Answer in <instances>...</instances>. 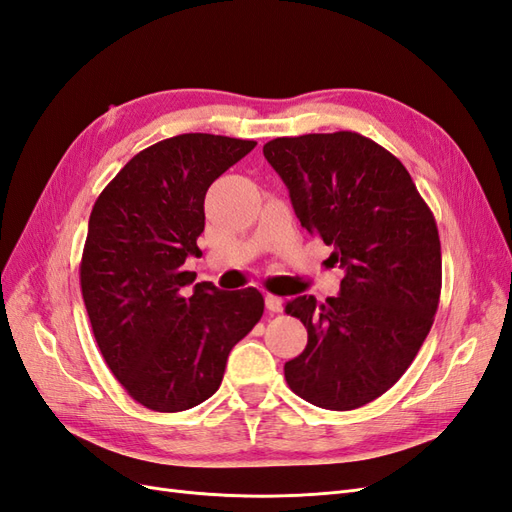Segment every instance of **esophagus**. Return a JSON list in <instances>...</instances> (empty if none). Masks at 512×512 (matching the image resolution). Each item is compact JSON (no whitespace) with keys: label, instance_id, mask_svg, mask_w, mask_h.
I'll use <instances>...</instances> for the list:
<instances>
[{"label":"esophagus","instance_id":"1","mask_svg":"<svg viewBox=\"0 0 512 512\" xmlns=\"http://www.w3.org/2000/svg\"><path fill=\"white\" fill-rule=\"evenodd\" d=\"M266 309L270 313H281L283 311V298L274 296V294H266Z\"/></svg>","mask_w":512,"mask_h":512}]
</instances>
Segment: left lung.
Returning a JSON list of instances; mask_svg holds the SVG:
<instances>
[{
	"label": "left lung",
	"mask_w": 512,
	"mask_h": 512,
	"mask_svg": "<svg viewBox=\"0 0 512 512\" xmlns=\"http://www.w3.org/2000/svg\"><path fill=\"white\" fill-rule=\"evenodd\" d=\"M264 155L300 225L333 246L329 261L344 270L339 296L285 305L309 335L285 381L320 409H359L398 383L435 322V216L398 157L357 131L274 138Z\"/></svg>",
	"instance_id": "left-lung-1"
}]
</instances>
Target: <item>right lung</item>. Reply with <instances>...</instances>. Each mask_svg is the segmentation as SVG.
Instances as JSON below:
<instances>
[{
    "label": "right lung",
    "instance_id": "add662e5",
    "mask_svg": "<svg viewBox=\"0 0 512 512\" xmlns=\"http://www.w3.org/2000/svg\"><path fill=\"white\" fill-rule=\"evenodd\" d=\"M255 140L181 134L119 170L95 201L80 285L97 346L116 381L151 411L177 413L214 396L231 348L264 313L255 287L222 292L183 270L199 257L205 192Z\"/></svg>",
    "mask_w": 512,
    "mask_h": 512
}]
</instances>
